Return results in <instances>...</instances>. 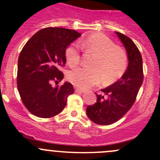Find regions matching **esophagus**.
<instances>
[{
  "instance_id": "34e87169",
  "label": "esophagus",
  "mask_w": 160,
  "mask_h": 160,
  "mask_svg": "<svg viewBox=\"0 0 160 160\" xmlns=\"http://www.w3.org/2000/svg\"><path fill=\"white\" fill-rule=\"evenodd\" d=\"M75 91L77 92V93H84L85 90L83 89H81V88H75Z\"/></svg>"
}]
</instances>
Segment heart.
<instances>
[{
    "label": "heart",
    "mask_w": 160,
    "mask_h": 160,
    "mask_svg": "<svg viewBox=\"0 0 160 160\" xmlns=\"http://www.w3.org/2000/svg\"><path fill=\"white\" fill-rule=\"evenodd\" d=\"M82 49L92 53L91 68H77L68 73V80L72 84L88 89L100 83L114 82L123 75L127 67V55L108 37L101 33L92 34L77 43H72L66 50V59L70 67H77L81 60Z\"/></svg>",
    "instance_id": "obj_1"
}]
</instances>
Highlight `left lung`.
Returning <instances> with one entry per match:
<instances>
[{
    "instance_id": "8db88e82",
    "label": "left lung",
    "mask_w": 160,
    "mask_h": 160,
    "mask_svg": "<svg viewBox=\"0 0 160 160\" xmlns=\"http://www.w3.org/2000/svg\"><path fill=\"white\" fill-rule=\"evenodd\" d=\"M126 49L128 66L120 80L96 93L97 102L87 108L88 118L94 123L108 125L122 118L135 103L143 82L142 58L136 45L124 34L116 32Z\"/></svg>"
}]
</instances>
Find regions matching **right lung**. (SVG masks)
I'll list each match as a JSON object with an SVG mask.
<instances>
[{
    "label": "right lung",
    "mask_w": 160,
    "mask_h": 160,
    "mask_svg": "<svg viewBox=\"0 0 160 160\" xmlns=\"http://www.w3.org/2000/svg\"><path fill=\"white\" fill-rule=\"evenodd\" d=\"M75 30L57 27L42 28L24 46L18 62L17 87L27 109L38 118L57 115L74 93L69 82L59 87L63 78L60 67L66 63V49L80 36Z\"/></svg>",
    "instance_id": "1"
}]
</instances>
